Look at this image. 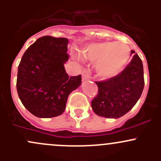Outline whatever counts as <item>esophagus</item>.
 <instances>
[{
  "mask_svg": "<svg viewBox=\"0 0 161 161\" xmlns=\"http://www.w3.org/2000/svg\"><path fill=\"white\" fill-rule=\"evenodd\" d=\"M82 79L84 80H86V79H91V71L89 69H84L83 71L82 72Z\"/></svg>",
  "mask_w": 161,
  "mask_h": 161,
  "instance_id": "esophagus-1",
  "label": "esophagus"
}]
</instances>
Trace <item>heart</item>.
Segmentation results:
<instances>
[{
  "label": "heart",
  "mask_w": 161,
  "mask_h": 161,
  "mask_svg": "<svg viewBox=\"0 0 161 161\" xmlns=\"http://www.w3.org/2000/svg\"><path fill=\"white\" fill-rule=\"evenodd\" d=\"M128 45L116 42H103L90 45L84 53L86 59L99 61L97 72L100 76L109 78L120 71L129 57Z\"/></svg>",
  "instance_id": "b5f03b06"
}]
</instances>
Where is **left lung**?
I'll use <instances>...</instances> for the list:
<instances>
[{
  "label": "left lung",
  "mask_w": 161,
  "mask_h": 161,
  "mask_svg": "<svg viewBox=\"0 0 161 161\" xmlns=\"http://www.w3.org/2000/svg\"><path fill=\"white\" fill-rule=\"evenodd\" d=\"M131 53L135 51L131 50ZM98 93L91 102L96 114L118 118L128 113L137 103L144 88L143 66L137 53L129 64L114 77L95 82Z\"/></svg>",
  "instance_id": "left-lung-1"
}]
</instances>
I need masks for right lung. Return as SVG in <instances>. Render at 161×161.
<instances>
[{"mask_svg":"<svg viewBox=\"0 0 161 161\" xmlns=\"http://www.w3.org/2000/svg\"><path fill=\"white\" fill-rule=\"evenodd\" d=\"M69 40L45 36L25 50L19 63L17 92L25 108L38 118L61 115L68 97L81 85V75L71 76L64 64L69 58Z\"/></svg>","mask_w":161,"mask_h":161,"instance_id":"right-lung-1","label":"right lung"}]
</instances>
